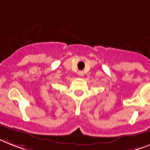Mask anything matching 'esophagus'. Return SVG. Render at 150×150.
Returning <instances> with one entry per match:
<instances>
[{
	"mask_svg": "<svg viewBox=\"0 0 150 150\" xmlns=\"http://www.w3.org/2000/svg\"><path fill=\"white\" fill-rule=\"evenodd\" d=\"M78 74H79L80 76H83L84 75V73L83 72V71H79V72H78Z\"/></svg>",
	"mask_w": 150,
	"mask_h": 150,
	"instance_id": "obj_1",
	"label": "esophagus"
}]
</instances>
